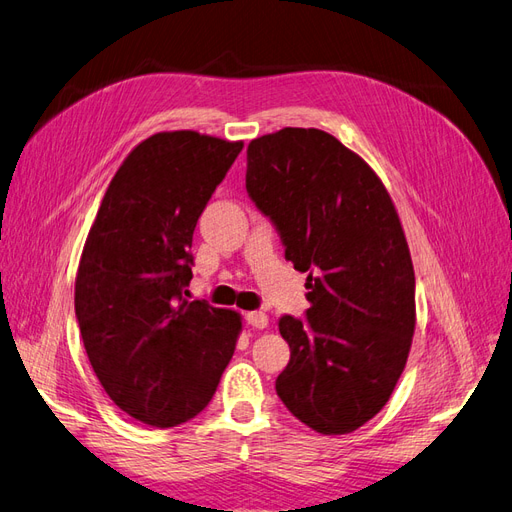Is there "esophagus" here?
<instances>
[{
	"mask_svg": "<svg viewBox=\"0 0 512 512\" xmlns=\"http://www.w3.org/2000/svg\"><path fill=\"white\" fill-rule=\"evenodd\" d=\"M245 322L254 329H265L269 324V318H267V314H262V312H247Z\"/></svg>",
	"mask_w": 512,
	"mask_h": 512,
	"instance_id": "1",
	"label": "esophagus"
}]
</instances>
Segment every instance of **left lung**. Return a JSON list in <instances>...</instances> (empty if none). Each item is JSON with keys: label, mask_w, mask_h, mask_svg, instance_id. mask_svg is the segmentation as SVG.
<instances>
[{"label": "left lung", "mask_w": 512, "mask_h": 512, "mask_svg": "<svg viewBox=\"0 0 512 512\" xmlns=\"http://www.w3.org/2000/svg\"><path fill=\"white\" fill-rule=\"evenodd\" d=\"M245 190L294 269L305 316L284 314L290 361L277 397L324 436L350 433L389 401L414 335V269L397 211L356 153L316 128L247 145Z\"/></svg>", "instance_id": "left-lung-1"}]
</instances>
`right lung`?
I'll return each instance as SVG.
<instances>
[{"label": "right lung", "instance_id": "add662e5", "mask_svg": "<svg viewBox=\"0 0 512 512\" xmlns=\"http://www.w3.org/2000/svg\"><path fill=\"white\" fill-rule=\"evenodd\" d=\"M243 143L192 130L149 136L102 198L76 275L83 344L113 404L175 427L203 412L235 352L241 318L183 297L192 235Z\"/></svg>", "mask_w": 512, "mask_h": 512}]
</instances>
